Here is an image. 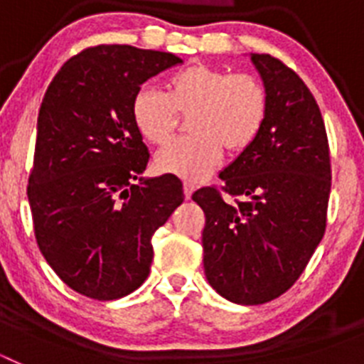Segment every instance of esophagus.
Masks as SVG:
<instances>
[{"label": "esophagus", "instance_id": "esophagus-1", "mask_svg": "<svg viewBox=\"0 0 364 364\" xmlns=\"http://www.w3.org/2000/svg\"><path fill=\"white\" fill-rule=\"evenodd\" d=\"M193 191H195V186L189 184V182H184V197L188 198V200H189V198H191Z\"/></svg>", "mask_w": 364, "mask_h": 364}]
</instances>
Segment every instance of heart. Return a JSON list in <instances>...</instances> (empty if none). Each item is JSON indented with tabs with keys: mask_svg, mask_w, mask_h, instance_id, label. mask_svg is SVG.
I'll return each mask as SVG.
<instances>
[{
	"mask_svg": "<svg viewBox=\"0 0 364 364\" xmlns=\"http://www.w3.org/2000/svg\"><path fill=\"white\" fill-rule=\"evenodd\" d=\"M164 95L142 87L131 102L138 133L153 146H164L188 117L193 136L164 147L154 166L160 173L198 182L220 162L222 149L235 156L252 146L268 117V91L252 74H230L193 63L173 73Z\"/></svg>",
	"mask_w": 364,
	"mask_h": 364,
	"instance_id": "1",
	"label": "heart"
}]
</instances>
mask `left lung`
Returning a JSON list of instances; mask_svg holds the SVG:
<instances>
[{"label":"left lung","instance_id":"1","mask_svg":"<svg viewBox=\"0 0 364 364\" xmlns=\"http://www.w3.org/2000/svg\"><path fill=\"white\" fill-rule=\"evenodd\" d=\"M268 91V117L255 142L215 188L193 193L205 215V279L237 304H264L290 290L319 246L332 186L326 129L304 82L269 54H250Z\"/></svg>","mask_w":364,"mask_h":364}]
</instances>
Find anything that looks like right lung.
Wrapping results in <instances>:
<instances>
[{
    "instance_id": "add662e5",
    "label": "right lung",
    "mask_w": 364,
    "mask_h": 364,
    "mask_svg": "<svg viewBox=\"0 0 364 364\" xmlns=\"http://www.w3.org/2000/svg\"><path fill=\"white\" fill-rule=\"evenodd\" d=\"M182 63L131 45L82 50L41 102L27 197L38 246L74 291L114 301L142 286L154 231L184 202L175 175L144 178L149 151L131 117L140 85Z\"/></svg>"
}]
</instances>
